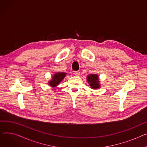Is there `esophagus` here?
Instances as JSON below:
<instances>
[{
    "label": "esophagus",
    "mask_w": 147,
    "mask_h": 147,
    "mask_svg": "<svg viewBox=\"0 0 147 147\" xmlns=\"http://www.w3.org/2000/svg\"><path fill=\"white\" fill-rule=\"evenodd\" d=\"M74 74H75L76 76H79V75H80V72H79V71H75V72H74Z\"/></svg>",
    "instance_id": "esophagus-1"
}]
</instances>
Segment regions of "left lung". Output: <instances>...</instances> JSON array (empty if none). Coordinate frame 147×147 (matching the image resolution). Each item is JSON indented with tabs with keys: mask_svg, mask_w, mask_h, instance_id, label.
Segmentation results:
<instances>
[{
	"mask_svg": "<svg viewBox=\"0 0 147 147\" xmlns=\"http://www.w3.org/2000/svg\"><path fill=\"white\" fill-rule=\"evenodd\" d=\"M87 80L89 83L90 87L93 89H97L100 87L98 75L93 74L87 76Z\"/></svg>",
	"mask_w": 147,
	"mask_h": 147,
	"instance_id": "1",
	"label": "left lung"
}]
</instances>
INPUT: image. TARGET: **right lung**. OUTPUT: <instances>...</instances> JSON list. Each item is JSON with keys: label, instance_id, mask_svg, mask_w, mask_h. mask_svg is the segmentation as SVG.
<instances>
[{"label": "right lung", "instance_id": "add662e5", "mask_svg": "<svg viewBox=\"0 0 147 147\" xmlns=\"http://www.w3.org/2000/svg\"><path fill=\"white\" fill-rule=\"evenodd\" d=\"M65 75L66 73L63 72L55 74L52 77V80L48 82V84L51 87H55V86L59 84L60 82L64 79Z\"/></svg>", "mask_w": 147, "mask_h": 147}]
</instances>
